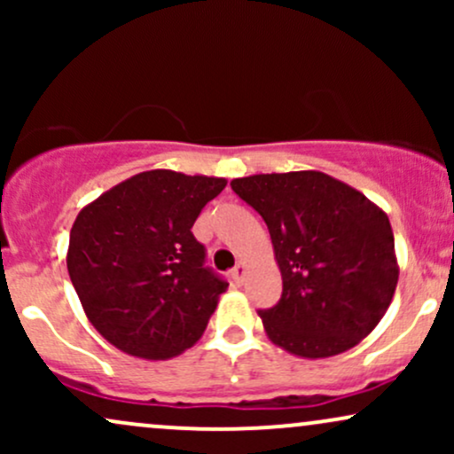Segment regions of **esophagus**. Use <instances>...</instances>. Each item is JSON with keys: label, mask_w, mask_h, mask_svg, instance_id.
Instances as JSON below:
<instances>
[{"label": "esophagus", "mask_w": 454, "mask_h": 454, "mask_svg": "<svg viewBox=\"0 0 454 454\" xmlns=\"http://www.w3.org/2000/svg\"><path fill=\"white\" fill-rule=\"evenodd\" d=\"M245 275H247V267H245V262H239L237 267L232 269V281H234V286H243Z\"/></svg>", "instance_id": "1"}]
</instances>
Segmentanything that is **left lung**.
Wrapping results in <instances>:
<instances>
[{
  "label": "left lung",
  "instance_id": "obj_1",
  "mask_svg": "<svg viewBox=\"0 0 454 454\" xmlns=\"http://www.w3.org/2000/svg\"><path fill=\"white\" fill-rule=\"evenodd\" d=\"M231 185L262 215L284 281L279 303L258 311L269 340L311 361L361 343L399 281L387 213L320 170L241 176Z\"/></svg>",
  "mask_w": 454,
  "mask_h": 454
}]
</instances>
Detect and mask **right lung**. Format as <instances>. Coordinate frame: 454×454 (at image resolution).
<instances>
[{
    "instance_id": "1",
    "label": "right lung",
    "mask_w": 454,
    "mask_h": 454,
    "mask_svg": "<svg viewBox=\"0 0 454 454\" xmlns=\"http://www.w3.org/2000/svg\"><path fill=\"white\" fill-rule=\"evenodd\" d=\"M226 184L145 170L76 215L67 273L93 328L117 350L166 361L202 337L228 284L205 267L192 226Z\"/></svg>"
}]
</instances>
